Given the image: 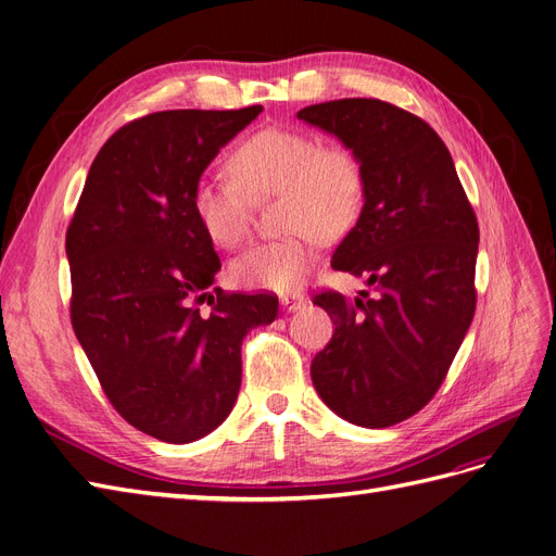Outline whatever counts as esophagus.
Segmentation results:
<instances>
[{"label": "esophagus", "instance_id": "esophagus-1", "mask_svg": "<svg viewBox=\"0 0 556 556\" xmlns=\"http://www.w3.org/2000/svg\"><path fill=\"white\" fill-rule=\"evenodd\" d=\"M280 306L288 311V313H294V311H299V308H304L306 306V296L304 294H299V292H292V294H285V296H280Z\"/></svg>", "mask_w": 556, "mask_h": 556}]
</instances>
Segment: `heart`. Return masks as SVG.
Here are the masks:
<instances>
[{"mask_svg": "<svg viewBox=\"0 0 556 556\" xmlns=\"http://www.w3.org/2000/svg\"><path fill=\"white\" fill-rule=\"evenodd\" d=\"M231 178H199L192 213L206 237L237 248L248 233V197L278 190L282 239L248 248L231 262V278L250 290L290 292L306 280L319 237L331 241L352 229L364 208V166L352 148L319 143L313 134L268 127L250 134L227 157Z\"/></svg>", "mask_w": 556, "mask_h": 556, "instance_id": "obj_1", "label": "heart"}]
</instances>
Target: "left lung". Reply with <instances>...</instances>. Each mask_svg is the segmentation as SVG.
Here are the masks:
<instances>
[{"mask_svg":"<svg viewBox=\"0 0 556 556\" xmlns=\"http://www.w3.org/2000/svg\"><path fill=\"white\" fill-rule=\"evenodd\" d=\"M357 153L364 208L333 252L376 296L319 292L333 336L311 364L315 390L348 422L384 429L439 392L476 313L478 220L450 150L422 117L380 99H336L296 113Z\"/></svg>","mask_w":556,"mask_h":556,"instance_id":"8db88e82","label":"left lung"}]
</instances>
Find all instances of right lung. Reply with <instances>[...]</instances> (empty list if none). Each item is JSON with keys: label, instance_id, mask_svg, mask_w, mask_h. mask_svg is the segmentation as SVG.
Wrapping results in <instances>:
<instances>
[{"label": "right lung", "instance_id": "obj_1", "mask_svg": "<svg viewBox=\"0 0 556 556\" xmlns=\"http://www.w3.org/2000/svg\"><path fill=\"white\" fill-rule=\"evenodd\" d=\"M260 113L182 109L127 123L97 153L66 229L76 339L113 408L164 443L225 422L245 333L278 315L274 294L211 292L220 257L192 213L201 174Z\"/></svg>", "mask_w": 556, "mask_h": 556}]
</instances>
